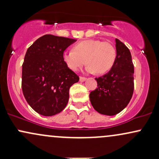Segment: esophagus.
Masks as SVG:
<instances>
[{
    "label": "esophagus",
    "instance_id": "34e87169",
    "mask_svg": "<svg viewBox=\"0 0 159 159\" xmlns=\"http://www.w3.org/2000/svg\"><path fill=\"white\" fill-rule=\"evenodd\" d=\"M86 80H87V78H84V77H80V81H81V82L85 81Z\"/></svg>",
    "mask_w": 159,
    "mask_h": 159
}]
</instances>
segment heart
Wrapping results in <instances>:
<instances>
[{"mask_svg":"<svg viewBox=\"0 0 159 159\" xmlns=\"http://www.w3.org/2000/svg\"><path fill=\"white\" fill-rule=\"evenodd\" d=\"M63 63L70 70L77 72L85 63L87 73L103 75L114 66L116 50L111 43L97 39H87L74 45L73 50H66L62 54Z\"/></svg>","mask_w":159,"mask_h":159,"instance_id":"1","label":"heart"}]
</instances>
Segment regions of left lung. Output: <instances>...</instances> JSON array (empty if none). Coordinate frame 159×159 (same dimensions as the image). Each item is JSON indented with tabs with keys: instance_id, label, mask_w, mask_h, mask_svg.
Instances as JSON below:
<instances>
[{
	"instance_id": "8db88e82",
	"label": "left lung",
	"mask_w": 159,
	"mask_h": 159,
	"mask_svg": "<svg viewBox=\"0 0 159 159\" xmlns=\"http://www.w3.org/2000/svg\"><path fill=\"white\" fill-rule=\"evenodd\" d=\"M116 59L107 73L96 78L97 88L90 93L91 105L101 114L114 116L127 106L134 91V65L129 49L115 39Z\"/></svg>"
}]
</instances>
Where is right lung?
Listing matches in <instances>:
<instances>
[{
  "label": "right lung",
  "instance_id": "1",
  "mask_svg": "<svg viewBox=\"0 0 159 159\" xmlns=\"http://www.w3.org/2000/svg\"><path fill=\"white\" fill-rule=\"evenodd\" d=\"M76 41L47 34L27 50L21 87L27 103L38 114L54 116L66 106L69 88L79 77L64 64L62 54Z\"/></svg>",
  "mask_w": 159,
  "mask_h": 159
}]
</instances>
